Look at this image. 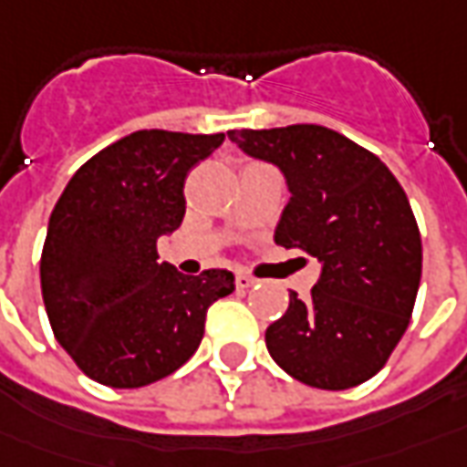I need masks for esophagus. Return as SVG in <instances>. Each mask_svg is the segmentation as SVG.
<instances>
[{
    "mask_svg": "<svg viewBox=\"0 0 467 467\" xmlns=\"http://www.w3.org/2000/svg\"><path fill=\"white\" fill-rule=\"evenodd\" d=\"M254 285H256V279H254V276L236 275V287L239 289H249V287H254Z\"/></svg>",
    "mask_w": 467,
    "mask_h": 467,
    "instance_id": "34e87169",
    "label": "esophagus"
}]
</instances>
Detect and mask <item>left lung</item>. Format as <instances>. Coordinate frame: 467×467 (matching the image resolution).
<instances>
[{
    "mask_svg": "<svg viewBox=\"0 0 467 467\" xmlns=\"http://www.w3.org/2000/svg\"><path fill=\"white\" fill-rule=\"evenodd\" d=\"M228 140L275 165L289 202L275 241L317 259L307 300L266 327L279 368L315 389L358 387L384 368L410 326L422 241L407 192L376 154L317 124L234 130Z\"/></svg>",
    "mask_w": 467,
    "mask_h": 467,
    "instance_id": "8db88e82",
    "label": "left lung"
}]
</instances>
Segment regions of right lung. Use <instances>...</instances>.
<instances>
[{
    "instance_id": "obj_1",
    "label": "right lung",
    "mask_w": 467,
    "mask_h": 467,
    "mask_svg": "<svg viewBox=\"0 0 467 467\" xmlns=\"http://www.w3.org/2000/svg\"><path fill=\"white\" fill-rule=\"evenodd\" d=\"M223 134L141 130L70 178L56 202L40 285L57 343L114 389L147 387L198 350L205 313L234 292L228 269L180 275L157 244L182 223V185Z\"/></svg>"
}]
</instances>
